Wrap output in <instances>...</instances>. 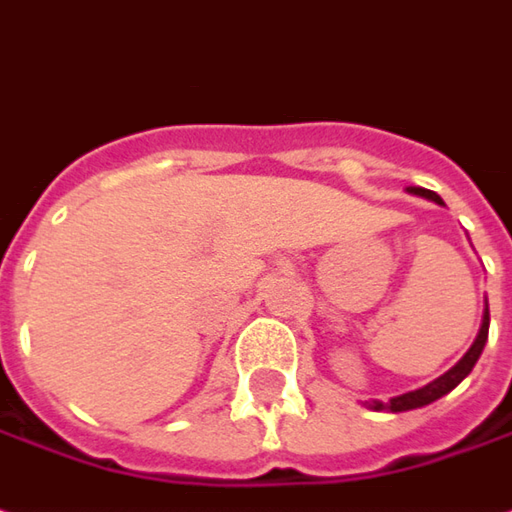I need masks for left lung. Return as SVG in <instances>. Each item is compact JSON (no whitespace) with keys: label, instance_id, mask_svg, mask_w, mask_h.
Instances as JSON below:
<instances>
[{"label":"left lung","instance_id":"1","mask_svg":"<svg viewBox=\"0 0 512 512\" xmlns=\"http://www.w3.org/2000/svg\"><path fill=\"white\" fill-rule=\"evenodd\" d=\"M412 196H423L434 201V204H443V198L437 196V193H431L426 187H406ZM488 328H490V314H488V300H485V314H482V325H479V333H476L474 344L468 347V353L448 370L440 378H434L431 384L420 389H412V392H403V395H395V398H389V401H364V406H370L375 412H409V409H420V406H429V403L440 401L443 395H448L451 389L460 384L462 378H468V373L474 370V364L482 356V350H485V342H488Z\"/></svg>","mask_w":512,"mask_h":512}]
</instances>
